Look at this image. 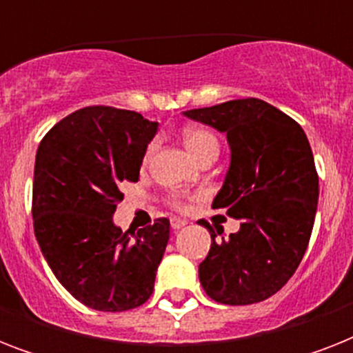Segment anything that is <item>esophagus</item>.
<instances>
[{"instance_id":"1","label":"esophagus","mask_w":353,"mask_h":353,"mask_svg":"<svg viewBox=\"0 0 353 353\" xmlns=\"http://www.w3.org/2000/svg\"><path fill=\"white\" fill-rule=\"evenodd\" d=\"M170 225H172V229H181V227L187 225V221L179 220V218H172Z\"/></svg>"}]
</instances>
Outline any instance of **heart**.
I'll list each match as a JSON object with an SVG mask.
<instances>
[{
    "mask_svg": "<svg viewBox=\"0 0 353 353\" xmlns=\"http://www.w3.org/2000/svg\"><path fill=\"white\" fill-rule=\"evenodd\" d=\"M183 141H185V146L188 148V152L199 159L201 155L207 154L209 150H218V139L212 132L209 130H205V128H187L185 132H183ZM155 152V143H150L146 146V152H144V163H148L150 157L154 155ZM168 205H170L172 209L177 210V212H188L190 210V201L181 196H170L168 198Z\"/></svg>",
    "mask_w": 353,
    "mask_h": 353,
    "instance_id": "obj_1",
    "label": "heart"
}]
</instances>
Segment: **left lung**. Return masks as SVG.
Masks as SVG:
<instances>
[{
	"label": "left lung",
	"mask_w": 353,
	"mask_h": 353,
	"mask_svg": "<svg viewBox=\"0 0 353 353\" xmlns=\"http://www.w3.org/2000/svg\"><path fill=\"white\" fill-rule=\"evenodd\" d=\"M227 133L231 168L212 209L240 220V231L215 241L199 263V282L229 306L262 302L285 285L310 243L319 176L301 124L260 99H236L185 113Z\"/></svg>",
	"instance_id": "8db88e82"
}]
</instances>
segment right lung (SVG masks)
Here are the masks:
<instances>
[{
    "label": "right lung",
    "mask_w": 353,
    "mask_h": 353,
    "mask_svg": "<svg viewBox=\"0 0 353 353\" xmlns=\"http://www.w3.org/2000/svg\"><path fill=\"white\" fill-rule=\"evenodd\" d=\"M155 130L137 112L88 106L57 122L36 152V240L60 284L99 312H126L148 301L170 238L168 218L137 234L112 221L124 183L139 181Z\"/></svg>",
    "instance_id": "right-lung-1"
}]
</instances>
